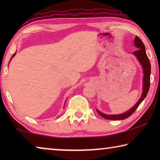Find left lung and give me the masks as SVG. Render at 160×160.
<instances>
[{
  "mask_svg": "<svg viewBox=\"0 0 160 160\" xmlns=\"http://www.w3.org/2000/svg\"><path fill=\"white\" fill-rule=\"evenodd\" d=\"M134 45L135 47L138 48V50L134 51V52H132V54L136 56L139 63L141 65L143 75H143L142 80V92L141 96H140V98L131 109L127 111L125 113H121V114H106V113H102L101 112H99L98 109H97V113H98L100 116H102L103 118L109 119V120H123V119L128 118L129 116H131L135 111L136 110L137 108L138 107V106L140 104V103L144 100V99L145 98L148 93L149 88H150V62L149 61L147 54H146L144 44H143L142 42L141 41V39H139L138 37H135V38Z\"/></svg>",
  "mask_w": 160,
  "mask_h": 160,
  "instance_id": "obj_1",
  "label": "left lung"
}]
</instances>
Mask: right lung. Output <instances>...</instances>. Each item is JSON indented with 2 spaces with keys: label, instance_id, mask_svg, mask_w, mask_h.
<instances>
[{
  "label": "right lung",
  "instance_id": "right-lung-1",
  "mask_svg": "<svg viewBox=\"0 0 160 160\" xmlns=\"http://www.w3.org/2000/svg\"><path fill=\"white\" fill-rule=\"evenodd\" d=\"M15 55V53H14V54H13V55H12V57H11V58H10V60H11V59L12 58V57H14V56Z\"/></svg>",
  "mask_w": 160,
  "mask_h": 160
}]
</instances>
